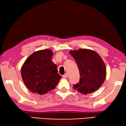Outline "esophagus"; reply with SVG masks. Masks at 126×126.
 Returning <instances> with one entry per match:
<instances>
[{"label":"esophagus","instance_id":"obj_1","mask_svg":"<svg viewBox=\"0 0 126 126\" xmlns=\"http://www.w3.org/2000/svg\"><path fill=\"white\" fill-rule=\"evenodd\" d=\"M63 76L64 78H68V74H64Z\"/></svg>","mask_w":126,"mask_h":126}]
</instances>
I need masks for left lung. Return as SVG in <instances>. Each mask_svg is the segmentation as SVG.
Returning <instances> with one entry per match:
<instances>
[{
  "label": "left lung",
  "mask_w": 126,
  "mask_h": 126,
  "mask_svg": "<svg viewBox=\"0 0 126 126\" xmlns=\"http://www.w3.org/2000/svg\"><path fill=\"white\" fill-rule=\"evenodd\" d=\"M69 53L77 63L80 75L79 83L74 85V88L84 94L99 89L106 76V66L99 55L87 48L72 50Z\"/></svg>",
  "instance_id": "1"
}]
</instances>
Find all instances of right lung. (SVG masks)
<instances>
[{
	"label": "right lung",
	"mask_w": 126,
	"mask_h": 126,
	"mask_svg": "<svg viewBox=\"0 0 126 126\" xmlns=\"http://www.w3.org/2000/svg\"><path fill=\"white\" fill-rule=\"evenodd\" d=\"M53 52L39 50L27 58L21 67V76L27 88L33 93L44 94L56 88L62 78L52 61Z\"/></svg>",
	"instance_id": "1"
}]
</instances>
